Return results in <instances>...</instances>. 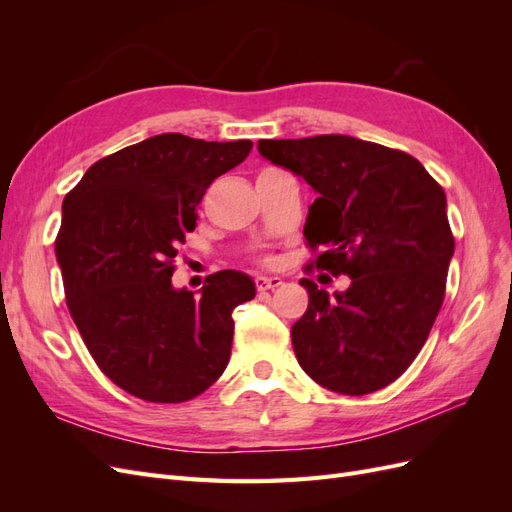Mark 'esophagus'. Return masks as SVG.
Listing matches in <instances>:
<instances>
[{"label": "esophagus", "instance_id": "34e87169", "mask_svg": "<svg viewBox=\"0 0 512 512\" xmlns=\"http://www.w3.org/2000/svg\"><path fill=\"white\" fill-rule=\"evenodd\" d=\"M282 284H284V280H282V277H277V275H271V277L258 275L256 277V288L258 290H273V288H280Z\"/></svg>", "mask_w": 512, "mask_h": 512}]
</instances>
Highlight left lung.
<instances>
[{"label":"left lung","instance_id":"8db88e82","mask_svg":"<svg viewBox=\"0 0 512 512\" xmlns=\"http://www.w3.org/2000/svg\"><path fill=\"white\" fill-rule=\"evenodd\" d=\"M260 156L316 192L303 235L316 267L346 273L344 292L303 277L307 312L292 324L305 374L342 395L397 380L421 352L446 288L455 239L446 194L404 151L346 134L258 141Z\"/></svg>","mask_w":512,"mask_h":512}]
</instances>
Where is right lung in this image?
Segmentation results:
<instances>
[{
    "mask_svg": "<svg viewBox=\"0 0 512 512\" xmlns=\"http://www.w3.org/2000/svg\"><path fill=\"white\" fill-rule=\"evenodd\" d=\"M250 151L158 134L89 166L64 198L55 256L68 309L98 367L138 399H194L230 361L232 309L254 299L252 277L218 271L198 294L170 277L205 190Z\"/></svg>",
    "mask_w": 512,
    "mask_h": 512,
    "instance_id": "1",
    "label": "right lung"
}]
</instances>
